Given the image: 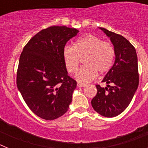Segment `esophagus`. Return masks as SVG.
<instances>
[{
  "label": "esophagus",
  "mask_w": 148,
  "mask_h": 148,
  "mask_svg": "<svg viewBox=\"0 0 148 148\" xmlns=\"http://www.w3.org/2000/svg\"><path fill=\"white\" fill-rule=\"evenodd\" d=\"M77 86H78V87H85L86 84H82V83H78L77 84Z\"/></svg>",
  "instance_id": "34e87169"
}]
</instances>
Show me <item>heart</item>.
<instances>
[{
    "mask_svg": "<svg viewBox=\"0 0 148 148\" xmlns=\"http://www.w3.org/2000/svg\"><path fill=\"white\" fill-rule=\"evenodd\" d=\"M115 49L108 41L100 38L87 35L78 38L72 47L66 45L63 49V58L68 72L76 70L81 58L84 65L77 70L75 78L78 82L87 83L110 70L115 58Z\"/></svg>",
    "mask_w": 148,
    "mask_h": 148,
    "instance_id": "1",
    "label": "heart"
}]
</instances>
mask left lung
<instances>
[{
	"label": "left lung",
	"mask_w": 148,
	"mask_h": 148,
	"mask_svg": "<svg viewBox=\"0 0 148 148\" xmlns=\"http://www.w3.org/2000/svg\"><path fill=\"white\" fill-rule=\"evenodd\" d=\"M110 38L114 46L116 59L102 82L97 84V93L91 101L92 108L104 117L121 114L130 104L138 86V59L135 47L122 35L99 27Z\"/></svg>",
	"instance_id": "left-lung-1"
}]
</instances>
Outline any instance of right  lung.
Wrapping results in <instances>:
<instances>
[{"mask_svg":"<svg viewBox=\"0 0 148 148\" xmlns=\"http://www.w3.org/2000/svg\"><path fill=\"white\" fill-rule=\"evenodd\" d=\"M78 30L65 26L44 29L29 40L20 56L17 87L29 109L53 120L68 110L76 82L67 74L63 49Z\"/></svg>","mask_w":148,"mask_h":148,"instance_id":"obj_1","label":"right lung"}]
</instances>
